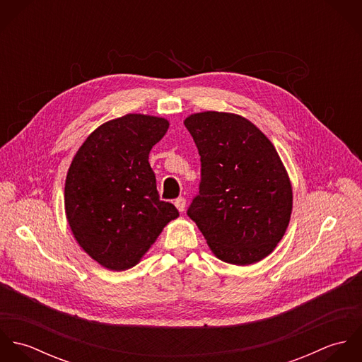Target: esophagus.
<instances>
[{
  "label": "esophagus",
  "instance_id": "obj_1",
  "mask_svg": "<svg viewBox=\"0 0 362 362\" xmlns=\"http://www.w3.org/2000/svg\"><path fill=\"white\" fill-rule=\"evenodd\" d=\"M185 204H187V201H185V198H182V197L177 198L175 202H174V205H175V207H177L180 211H184V210H185Z\"/></svg>",
  "mask_w": 362,
  "mask_h": 362
}]
</instances>
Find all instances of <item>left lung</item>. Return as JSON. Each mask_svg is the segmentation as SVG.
<instances>
[{
	"instance_id": "left-lung-1",
	"label": "left lung",
	"mask_w": 362,
	"mask_h": 362,
	"mask_svg": "<svg viewBox=\"0 0 362 362\" xmlns=\"http://www.w3.org/2000/svg\"><path fill=\"white\" fill-rule=\"evenodd\" d=\"M184 125L201 156L199 194L187 214L220 260L245 266L266 258L293 209L291 182L273 144L231 112H197Z\"/></svg>"
}]
</instances>
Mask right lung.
I'll return each mask as SVG.
<instances>
[{
	"label": "right lung",
	"instance_id": "add662e5",
	"mask_svg": "<svg viewBox=\"0 0 362 362\" xmlns=\"http://www.w3.org/2000/svg\"><path fill=\"white\" fill-rule=\"evenodd\" d=\"M168 121L127 114L95 129L65 180V213L82 250L110 270L135 266L178 210L160 201L149 153Z\"/></svg>",
	"mask_w": 362,
	"mask_h": 362
}]
</instances>
